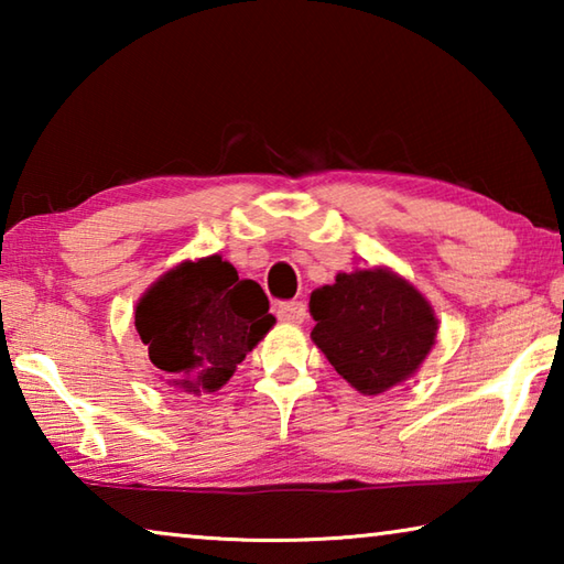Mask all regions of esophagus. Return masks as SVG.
<instances>
[{
  "mask_svg": "<svg viewBox=\"0 0 564 564\" xmlns=\"http://www.w3.org/2000/svg\"><path fill=\"white\" fill-rule=\"evenodd\" d=\"M279 321L283 323H299L305 321V305L301 301H291V303H281L279 305Z\"/></svg>",
  "mask_w": 564,
  "mask_h": 564,
  "instance_id": "esophagus-1",
  "label": "esophagus"
}]
</instances>
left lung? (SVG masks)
<instances>
[{
	"mask_svg": "<svg viewBox=\"0 0 564 564\" xmlns=\"http://www.w3.org/2000/svg\"><path fill=\"white\" fill-rule=\"evenodd\" d=\"M308 308L313 343L362 395L413 378L437 338L433 305L388 265L338 273L311 293Z\"/></svg>",
	"mask_w": 564,
	"mask_h": 564,
	"instance_id": "8db88e82",
	"label": "left lung"
}]
</instances>
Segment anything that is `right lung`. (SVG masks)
I'll return each mask as SVG.
<instances>
[{"mask_svg": "<svg viewBox=\"0 0 564 564\" xmlns=\"http://www.w3.org/2000/svg\"><path fill=\"white\" fill-rule=\"evenodd\" d=\"M269 299L221 256L181 261L141 295L133 326L161 380L178 393L221 390L273 328Z\"/></svg>", "mask_w": 564, "mask_h": 564, "instance_id": "obj_1", "label": "right lung"}]
</instances>
